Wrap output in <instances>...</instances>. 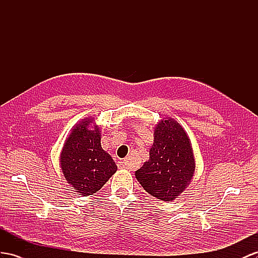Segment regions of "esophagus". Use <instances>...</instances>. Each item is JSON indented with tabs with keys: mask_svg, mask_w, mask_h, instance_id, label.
I'll list each match as a JSON object with an SVG mask.
<instances>
[{
	"mask_svg": "<svg viewBox=\"0 0 258 258\" xmlns=\"http://www.w3.org/2000/svg\"><path fill=\"white\" fill-rule=\"evenodd\" d=\"M121 166H122V168H124V169H130V168H131L130 163H128V161H127V160H124V161H122V162H121Z\"/></svg>",
	"mask_w": 258,
	"mask_h": 258,
	"instance_id": "34e87169",
	"label": "esophagus"
}]
</instances>
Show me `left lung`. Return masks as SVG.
Masks as SVG:
<instances>
[{
    "mask_svg": "<svg viewBox=\"0 0 258 258\" xmlns=\"http://www.w3.org/2000/svg\"><path fill=\"white\" fill-rule=\"evenodd\" d=\"M149 154V160L136 171V179L151 196L173 201L188 185L195 170L192 146L181 125L171 118L158 124Z\"/></svg>",
    "mask_w": 258,
    "mask_h": 258,
    "instance_id": "8db88e82",
    "label": "left lung"
}]
</instances>
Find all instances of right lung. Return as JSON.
Instances as JSON below:
<instances>
[{
    "label": "right lung",
    "mask_w": 258,
    "mask_h": 258,
    "mask_svg": "<svg viewBox=\"0 0 258 258\" xmlns=\"http://www.w3.org/2000/svg\"><path fill=\"white\" fill-rule=\"evenodd\" d=\"M91 121L84 120L72 131L61 154L65 179L79 195H91L115 173L116 166L101 148L99 128L89 130Z\"/></svg>",
    "instance_id": "right-lung-1"
}]
</instances>
